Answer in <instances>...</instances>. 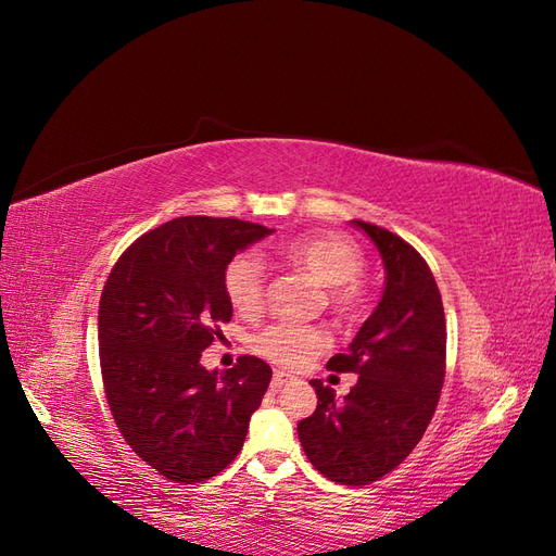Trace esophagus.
<instances>
[{"label": "esophagus", "mask_w": 556, "mask_h": 556, "mask_svg": "<svg viewBox=\"0 0 556 556\" xmlns=\"http://www.w3.org/2000/svg\"><path fill=\"white\" fill-rule=\"evenodd\" d=\"M292 378L288 376V374H282V371H276L274 374V378H271V387H274V390H280V387L282 384H288Z\"/></svg>", "instance_id": "1"}]
</instances>
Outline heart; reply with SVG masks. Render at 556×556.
I'll return each mask as SVG.
<instances>
[{"instance_id": "1", "label": "heart", "mask_w": 556, "mask_h": 556, "mask_svg": "<svg viewBox=\"0 0 556 556\" xmlns=\"http://www.w3.org/2000/svg\"><path fill=\"white\" fill-rule=\"evenodd\" d=\"M280 255L327 290V304L336 315L357 317L362 313L364 292L357 278L364 274L366 260L355 241L341 233H308L285 243ZM225 292L239 315H257L264 308V266L260 257L250 252L233 257L225 271ZM252 348L280 368H301L329 348V336L317 327L278 323L262 329L252 339Z\"/></svg>"}]
</instances>
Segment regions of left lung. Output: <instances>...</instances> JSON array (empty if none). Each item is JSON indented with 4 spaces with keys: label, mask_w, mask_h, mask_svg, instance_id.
Masks as SVG:
<instances>
[{
    "label": "left lung",
    "mask_w": 556,
    "mask_h": 556,
    "mask_svg": "<svg viewBox=\"0 0 556 556\" xmlns=\"http://www.w3.org/2000/svg\"><path fill=\"white\" fill-rule=\"evenodd\" d=\"M378 248L384 290L345 355L329 371L357 374L343 401L311 380L317 408L296 431L308 462L339 484H371L422 439L445 378V313L439 285L419 252L396 233L352 220Z\"/></svg>",
    "instance_id": "obj_1"
}]
</instances>
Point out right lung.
I'll return each instance as SVG.
<instances>
[{
    "instance_id": "right-lung-1",
    "label": "right lung",
    "mask_w": 556,
    "mask_h": 556,
    "mask_svg": "<svg viewBox=\"0 0 556 556\" xmlns=\"http://www.w3.org/2000/svg\"><path fill=\"white\" fill-rule=\"evenodd\" d=\"M274 229L237 217L185 215L134 241L99 299V362L129 447L164 478L204 482L243 447L271 366L243 355L227 371L201 352L231 319L225 271Z\"/></svg>"
}]
</instances>
